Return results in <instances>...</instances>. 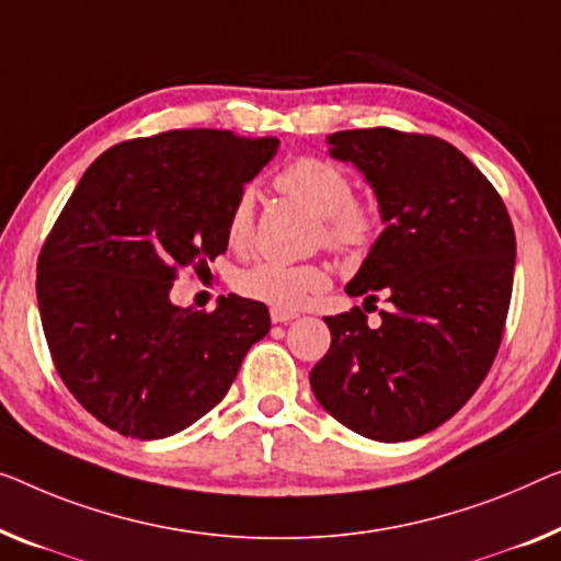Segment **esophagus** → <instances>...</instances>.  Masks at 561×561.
Segmentation results:
<instances>
[{"mask_svg": "<svg viewBox=\"0 0 561 561\" xmlns=\"http://www.w3.org/2000/svg\"><path fill=\"white\" fill-rule=\"evenodd\" d=\"M272 322H277V324H282V322H291V320H297V312H284V309H272Z\"/></svg>", "mask_w": 561, "mask_h": 561, "instance_id": "34e87169", "label": "esophagus"}]
</instances>
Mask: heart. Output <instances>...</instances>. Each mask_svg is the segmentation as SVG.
Instances as JSON below:
<instances>
[{
    "label": "heart",
    "mask_w": 561,
    "mask_h": 561,
    "mask_svg": "<svg viewBox=\"0 0 561 561\" xmlns=\"http://www.w3.org/2000/svg\"><path fill=\"white\" fill-rule=\"evenodd\" d=\"M277 186L284 194L302 201L305 206L320 216V244L332 249L334 254L353 256L365 252L378 233V214L370 204L355 198V181L340 165L322 158H297L279 173ZM254 231V194L241 191L233 201L227 237L231 247H247ZM239 295L272 309L302 307L309 295L328 287V272L320 264H287L277 259H259L252 266L237 274Z\"/></svg>",
    "instance_id": "heart-1"
}]
</instances>
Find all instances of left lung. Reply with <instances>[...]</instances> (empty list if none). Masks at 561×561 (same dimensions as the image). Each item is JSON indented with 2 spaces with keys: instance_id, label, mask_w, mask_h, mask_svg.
<instances>
[{
  "instance_id": "left-lung-1",
  "label": "left lung",
  "mask_w": 561,
  "mask_h": 561,
  "mask_svg": "<svg viewBox=\"0 0 561 561\" xmlns=\"http://www.w3.org/2000/svg\"><path fill=\"white\" fill-rule=\"evenodd\" d=\"M330 156L365 173L386 229L347 284L360 307L324 317L332 342L314 398L365 438L423 436L461 411L491 370L514 287L516 237L499 191L461 150L392 128L340 130Z\"/></svg>"
}]
</instances>
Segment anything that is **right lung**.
I'll return each mask as SVG.
<instances>
[{"mask_svg":"<svg viewBox=\"0 0 561 561\" xmlns=\"http://www.w3.org/2000/svg\"><path fill=\"white\" fill-rule=\"evenodd\" d=\"M277 138L188 128L107 148L67 198L37 259L55 370L121 436H173L227 396L270 309L237 295L214 312L171 305L179 270L227 252L237 196Z\"/></svg>","mask_w":561,"mask_h":561,"instance_id":"obj_1","label":"right lung"}]
</instances>
